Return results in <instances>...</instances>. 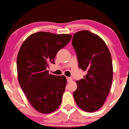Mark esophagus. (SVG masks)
<instances>
[{
	"mask_svg": "<svg viewBox=\"0 0 129 129\" xmlns=\"http://www.w3.org/2000/svg\"><path fill=\"white\" fill-rule=\"evenodd\" d=\"M67 80L68 82H71L72 81V78L71 77H67Z\"/></svg>",
	"mask_w": 129,
	"mask_h": 129,
	"instance_id": "esophagus-1",
	"label": "esophagus"
}]
</instances>
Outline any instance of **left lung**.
Returning <instances> with one entry per match:
<instances>
[{"label": "left lung", "mask_w": 129, "mask_h": 129, "mask_svg": "<svg viewBox=\"0 0 129 129\" xmlns=\"http://www.w3.org/2000/svg\"><path fill=\"white\" fill-rule=\"evenodd\" d=\"M72 44L77 54L78 67L86 72L84 78L76 81L77 87L73 92L74 99L83 110L94 112L102 106L110 90L112 57L104 41L88 30L76 32Z\"/></svg>", "instance_id": "8db88e82"}]
</instances>
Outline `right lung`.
Listing matches in <instances>:
<instances>
[{
    "label": "right lung",
    "instance_id": "1",
    "mask_svg": "<svg viewBox=\"0 0 129 129\" xmlns=\"http://www.w3.org/2000/svg\"><path fill=\"white\" fill-rule=\"evenodd\" d=\"M69 34L39 32L26 39L17 57L19 84L30 105L37 111L48 114L60 106L67 85L64 75L49 73L58 51L71 40Z\"/></svg>",
    "mask_w": 129,
    "mask_h": 129
}]
</instances>
